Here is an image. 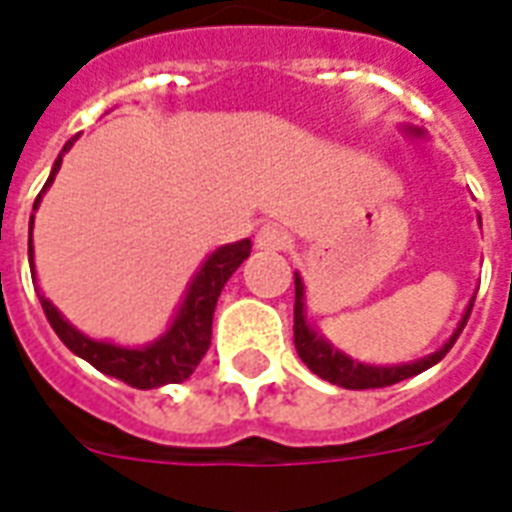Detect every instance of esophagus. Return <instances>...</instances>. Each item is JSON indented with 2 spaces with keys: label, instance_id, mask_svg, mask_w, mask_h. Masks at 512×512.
I'll return each instance as SVG.
<instances>
[{
  "label": "esophagus",
  "instance_id": "esophagus-1",
  "mask_svg": "<svg viewBox=\"0 0 512 512\" xmlns=\"http://www.w3.org/2000/svg\"><path fill=\"white\" fill-rule=\"evenodd\" d=\"M257 249H268V252H282L290 246V233L279 225H263L255 233Z\"/></svg>",
  "mask_w": 512,
  "mask_h": 512
}]
</instances>
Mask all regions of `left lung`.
Segmentation results:
<instances>
[{"mask_svg":"<svg viewBox=\"0 0 512 512\" xmlns=\"http://www.w3.org/2000/svg\"><path fill=\"white\" fill-rule=\"evenodd\" d=\"M480 219V217H478ZM472 304H475V295L469 298L467 309L461 314V320L450 333V339L439 350L423 355L418 361L410 363H391V366H374V363H361L352 361L350 355H344L342 350H336L328 339H325L320 328L312 323L309 317V309H306V285L304 276L295 271V314H293V331H295V350L301 355V361L312 369L317 377H323L325 382H333L339 388H347V391H366V388H385V385H396V382L407 380V377H415V374L426 372L434 363H439L448 350L456 344L458 333L464 331V325L469 320V312H472Z\"/></svg>","mask_w":512,"mask_h":512,"instance_id":"obj_1","label":"left lung"}]
</instances>
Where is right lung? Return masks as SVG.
<instances>
[{"label":"right lung","mask_w":512,"mask_h":512,"mask_svg":"<svg viewBox=\"0 0 512 512\" xmlns=\"http://www.w3.org/2000/svg\"><path fill=\"white\" fill-rule=\"evenodd\" d=\"M78 140L70 138L64 143L62 154L56 157L51 176L45 181L43 192L37 195L29 217V230L34 227V211L43 203V195L48 187L54 184L56 173L62 168V157L73 149ZM252 252V241L241 238L236 244L217 246L206 260L200 263L195 276L189 279L187 290L181 295L176 312L170 317L168 328L154 342L138 344V347H124V344L105 342V339H92L83 331H78L70 320H64V314L56 309L45 293L37 285V271H34V246L32 233H29V268H32V282L37 287V298L43 304V312L48 323L56 331V336L67 344V350L75 352L78 358L89 361L97 372L116 377V380L127 382L138 391H151V388H162V385H173V382L189 380V374L198 369L200 358L206 355L208 344H211V320H214V309H217L219 293L230 276L236 274V268L244 263Z\"/></svg>","instance_id":"obj_1"}]
</instances>
